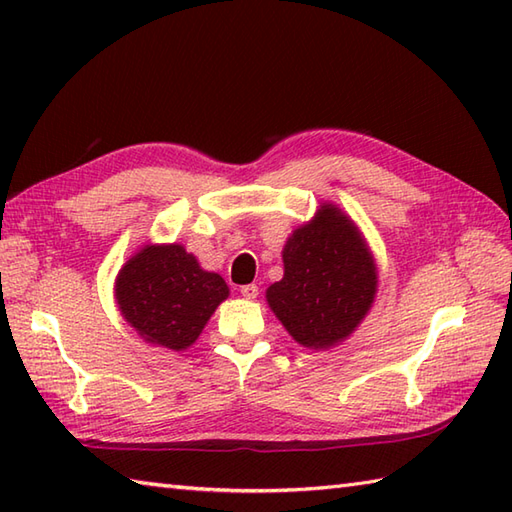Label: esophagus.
I'll return each mask as SVG.
<instances>
[{
  "label": "esophagus",
  "instance_id": "34e87169",
  "mask_svg": "<svg viewBox=\"0 0 512 512\" xmlns=\"http://www.w3.org/2000/svg\"><path fill=\"white\" fill-rule=\"evenodd\" d=\"M239 290H242V297H244V299H257V295H259V288H257L255 284L242 286Z\"/></svg>",
  "mask_w": 512,
  "mask_h": 512
}]
</instances>
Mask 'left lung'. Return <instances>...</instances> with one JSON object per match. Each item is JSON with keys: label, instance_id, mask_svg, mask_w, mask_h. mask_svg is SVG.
I'll return each mask as SVG.
<instances>
[{"label": "left lung", "instance_id": "left-lung-1", "mask_svg": "<svg viewBox=\"0 0 512 512\" xmlns=\"http://www.w3.org/2000/svg\"><path fill=\"white\" fill-rule=\"evenodd\" d=\"M284 279L266 290L288 334L312 350L347 339L376 297L378 275L361 231L334 204L299 226L284 246Z\"/></svg>", "mask_w": 512, "mask_h": 512}]
</instances>
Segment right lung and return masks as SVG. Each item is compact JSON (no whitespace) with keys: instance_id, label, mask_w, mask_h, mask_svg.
Returning a JSON list of instances; mask_svg holds the SVG:
<instances>
[{"instance_id":"1","label":"right lung","mask_w":512,"mask_h":512,"mask_svg":"<svg viewBox=\"0 0 512 512\" xmlns=\"http://www.w3.org/2000/svg\"><path fill=\"white\" fill-rule=\"evenodd\" d=\"M114 292L123 319L147 343L180 352L198 339L228 297V286L217 273L202 270L184 246L154 244L121 268Z\"/></svg>"}]
</instances>
